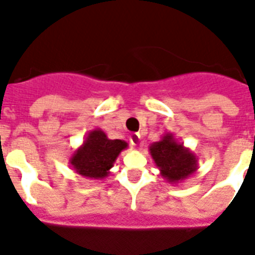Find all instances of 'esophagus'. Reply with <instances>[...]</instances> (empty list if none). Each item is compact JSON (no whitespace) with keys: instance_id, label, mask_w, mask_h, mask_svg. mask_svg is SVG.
Listing matches in <instances>:
<instances>
[{"instance_id":"obj_1","label":"esophagus","mask_w":255,"mask_h":255,"mask_svg":"<svg viewBox=\"0 0 255 255\" xmlns=\"http://www.w3.org/2000/svg\"><path fill=\"white\" fill-rule=\"evenodd\" d=\"M140 140H141L140 133H131V134H129V142H131L132 145H134V146L140 144Z\"/></svg>"}]
</instances>
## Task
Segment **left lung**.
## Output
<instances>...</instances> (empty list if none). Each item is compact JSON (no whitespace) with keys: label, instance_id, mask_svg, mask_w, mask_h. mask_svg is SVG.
Instances as JSON below:
<instances>
[{"label":"left lung","instance_id":"obj_1","mask_svg":"<svg viewBox=\"0 0 255 255\" xmlns=\"http://www.w3.org/2000/svg\"><path fill=\"white\" fill-rule=\"evenodd\" d=\"M160 176L170 184L187 180L198 170V158L189 147L177 142L174 133H164L159 141L149 146Z\"/></svg>","mask_w":255,"mask_h":255}]
</instances>
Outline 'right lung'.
Returning a JSON list of instances; mask_svg holds the SVG:
<instances>
[{"label": "right lung", "mask_w": 255, "mask_h": 255, "mask_svg": "<svg viewBox=\"0 0 255 255\" xmlns=\"http://www.w3.org/2000/svg\"><path fill=\"white\" fill-rule=\"evenodd\" d=\"M123 140H110L102 129L96 128L88 132L83 144L70 158V167L87 179H105L110 174L111 167L119 154L127 149Z\"/></svg>", "instance_id": "right-lung-1"}]
</instances>
